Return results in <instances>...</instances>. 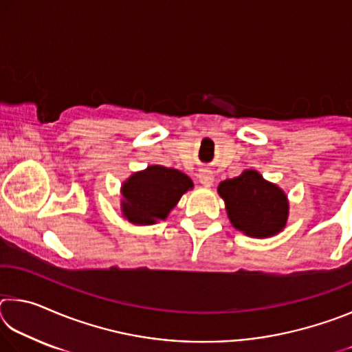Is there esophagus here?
Masks as SVG:
<instances>
[{
  "instance_id": "34e87169",
  "label": "esophagus",
  "mask_w": 352,
  "mask_h": 352,
  "mask_svg": "<svg viewBox=\"0 0 352 352\" xmlns=\"http://www.w3.org/2000/svg\"><path fill=\"white\" fill-rule=\"evenodd\" d=\"M199 182L204 184V186H211L212 184V182H214V175H212V172L211 170H208V169H201L200 170V174H199Z\"/></svg>"
}]
</instances>
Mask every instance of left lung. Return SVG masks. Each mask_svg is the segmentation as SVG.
<instances>
[{
    "mask_svg": "<svg viewBox=\"0 0 352 352\" xmlns=\"http://www.w3.org/2000/svg\"><path fill=\"white\" fill-rule=\"evenodd\" d=\"M226 212L234 228L252 237H269L281 231L287 222V197L276 184L265 182L256 170L219 184Z\"/></svg>",
    "mask_w": 352,
    "mask_h": 352,
    "instance_id": "1",
    "label": "left lung"
}]
</instances>
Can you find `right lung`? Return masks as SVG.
<instances>
[{
    "mask_svg": "<svg viewBox=\"0 0 352 352\" xmlns=\"http://www.w3.org/2000/svg\"><path fill=\"white\" fill-rule=\"evenodd\" d=\"M192 188L188 175L164 166H148L122 184V212L129 222L151 225L166 219L182 195Z\"/></svg>",
    "mask_w": 352,
    "mask_h": 352,
    "instance_id": "1",
    "label": "right lung"
}]
</instances>
